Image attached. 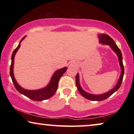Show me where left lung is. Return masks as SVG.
I'll return each instance as SVG.
<instances>
[{"label":"left lung","instance_id":"left-lung-1","mask_svg":"<svg viewBox=\"0 0 134 134\" xmlns=\"http://www.w3.org/2000/svg\"><path fill=\"white\" fill-rule=\"evenodd\" d=\"M99 39V43L103 44H106L110 46V47H111V49L116 53L117 56L118 57L119 63H120V65L121 67V75L119 79L118 83H116V85L115 87L113 88V89H111V90H110L107 93H103L101 94H90L86 92L82 88L81 86L80 85L79 83V74H77L76 77V86L77 87V89L80 94L82 96H83L84 98L87 99L91 100H94V101H101V100H105L106 99L109 98L111 96V94H113L115 91H116L119 89V88L120 87L121 85L122 79H123V76H124V66L123 63H122V54L121 52L120 49L118 48V47L117 46L116 43H115V41H113V40L111 38L110 36H109L107 34H99L98 35Z\"/></svg>","mask_w":134,"mask_h":134}]
</instances>
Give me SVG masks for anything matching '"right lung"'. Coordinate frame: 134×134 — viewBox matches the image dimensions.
<instances>
[{
  "mask_svg": "<svg viewBox=\"0 0 134 134\" xmlns=\"http://www.w3.org/2000/svg\"><path fill=\"white\" fill-rule=\"evenodd\" d=\"M25 37V36H24V37L22 38L21 41L19 42V45H18V46L14 49L12 55V63H11L10 66V74L11 77H12L13 83L14 84L15 88L20 93H21V94L24 95V96H27V98H30V99L35 100V101H41V100L47 99L52 97L53 95L55 94V93L56 92L58 88V82H59L60 79L62 76V75L66 72V71L67 70L68 68L66 67H65L56 71L55 72H54V74H53L49 83L46 86V87L43 88L36 90H25L24 88H22L21 86L18 83V82H16L15 78H14V58L16 53L17 52L18 49H19L21 41L24 39Z\"/></svg>",
  "mask_w": 134,
  "mask_h": 134,
  "instance_id": "add662e5",
  "label": "right lung"
}]
</instances>
